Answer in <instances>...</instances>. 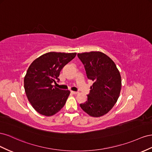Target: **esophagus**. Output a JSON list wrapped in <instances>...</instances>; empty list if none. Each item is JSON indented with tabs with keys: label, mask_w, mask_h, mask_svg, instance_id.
<instances>
[{
	"label": "esophagus",
	"mask_w": 152,
	"mask_h": 152,
	"mask_svg": "<svg viewBox=\"0 0 152 152\" xmlns=\"http://www.w3.org/2000/svg\"><path fill=\"white\" fill-rule=\"evenodd\" d=\"M71 93L73 94H77L79 92H75V91H71Z\"/></svg>",
	"instance_id": "esophagus-1"
}]
</instances>
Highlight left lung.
Wrapping results in <instances>:
<instances>
[{"label":"left lung","mask_w":152,"mask_h":152,"mask_svg":"<svg viewBox=\"0 0 152 152\" xmlns=\"http://www.w3.org/2000/svg\"><path fill=\"white\" fill-rule=\"evenodd\" d=\"M77 57L84 65L86 76L94 82L87 101L80 107L91 116L104 115L120 96L122 79L118 69L111 58L101 51L77 53Z\"/></svg>","instance_id":"left-lung-1"}]
</instances>
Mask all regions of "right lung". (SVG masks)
Returning <instances> with one entry per match:
<instances>
[{"label":"right lung","mask_w":152,"mask_h":152,"mask_svg":"<svg viewBox=\"0 0 152 152\" xmlns=\"http://www.w3.org/2000/svg\"><path fill=\"white\" fill-rule=\"evenodd\" d=\"M76 53L48 52L34 60L24 77L26 95L39 113L50 116L58 113L66 104L70 94L53 85L60 71L76 57Z\"/></svg>","instance_id":"add662e5"}]
</instances>
